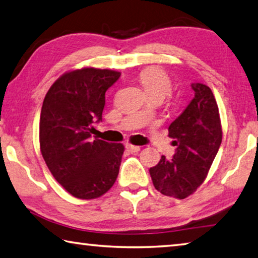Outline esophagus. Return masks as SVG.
I'll use <instances>...</instances> for the list:
<instances>
[{
	"instance_id": "1",
	"label": "esophagus",
	"mask_w": 258,
	"mask_h": 258,
	"mask_svg": "<svg viewBox=\"0 0 258 258\" xmlns=\"http://www.w3.org/2000/svg\"><path fill=\"white\" fill-rule=\"evenodd\" d=\"M126 147V149H127L130 152H139L140 151V147H138V146H133V145H130V143H127V145L125 146Z\"/></svg>"
}]
</instances>
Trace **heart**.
Returning a JSON list of instances; mask_svg holds the SVG:
<instances>
[{
  "label": "heart",
  "mask_w": 258,
  "mask_h": 258,
  "mask_svg": "<svg viewBox=\"0 0 258 258\" xmlns=\"http://www.w3.org/2000/svg\"><path fill=\"white\" fill-rule=\"evenodd\" d=\"M140 82L149 97H159L164 99L172 89L169 77L161 69L150 67L140 74Z\"/></svg>",
  "instance_id": "b5f03b06"
}]
</instances>
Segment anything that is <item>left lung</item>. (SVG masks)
Instances as JSON below:
<instances>
[{
	"label": "left lung",
	"instance_id": "1",
	"mask_svg": "<svg viewBox=\"0 0 258 258\" xmlns=\"http://www.w3.org/2000/svg\"><path fill=\"white\" fill-rule=\"evenodd\" d=\"M195 97L169 125L175 139L172 159L161 156L149 169L157 190L165 196L184 199L204 182L222 142L220 112L212 90L203 83H192Z\"/></svg>",
	"mask_w": 258,
	"mask_h": 258
}]
</instances>
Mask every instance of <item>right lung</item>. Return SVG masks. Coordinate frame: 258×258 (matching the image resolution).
Returning <instances> with one entry per match:
<instances>
[{"label":"right lung","mask_w":258,"mask_h":258,"mask_svg":"<svg viewBox=\"0 0 258 258\" xmlns=\"http://www.w3.org/2000/svg\"><path fill=\"white\" fill-rule=\"evenodd\" d=\"M120 73L83 68L50 87L40 120V145L52 175L74 197L94 199L118 176L124 147L92 138L102 121L106 92Z\"/></svg>","instance_id":"add662e5"}]
</instances>
